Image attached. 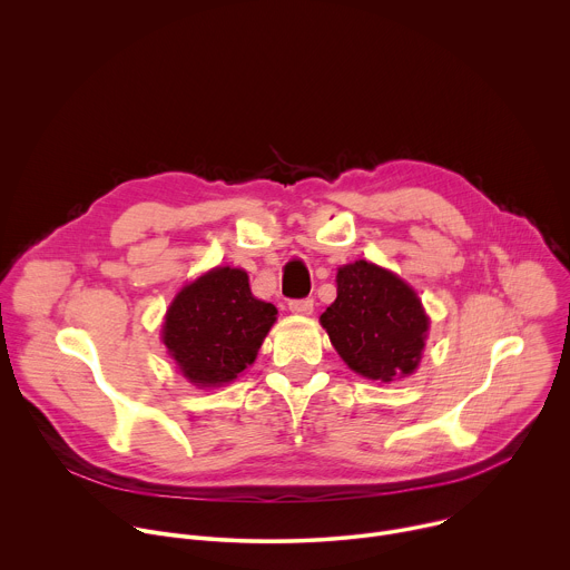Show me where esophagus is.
<instances>
[{"mask_svg":"<svg viewBox=\"0 0 570 570\" xmlns=\"http://www.w3.org/2000/svg\"><path fill=\"white\" fill-rule=\"evenodd\" d=\"M288 311L297 313V315H311L313 313V299L304 297V299H291L288 302Z\"/></svg>","mask_w":570,"mask_h":570,"instance_id":"esophagus-1","label":"esophagus"}]
</instances>
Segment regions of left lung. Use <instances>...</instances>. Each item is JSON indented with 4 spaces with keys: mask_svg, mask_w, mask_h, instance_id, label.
<instances>
[{
    "mask_svg": "<svg viewBox=\"0 0 570 570\" xmlns=\"http://www.w3.org/2000/svg\"><path fill=\"white\" fill-rule=\"evenodd\" d=\"M338 297L320 315L341 358L361 376H411L426 347L429 315L417 293L365 259L338 268Z\"/></svg>",
    "mask_w": 570,
    "mask_h": 570,
    "instance_id": "obj_1",
    "label": "left lung"
}]
</instances>
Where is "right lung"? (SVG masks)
<instances>
[{
    "label": "right lung",
    "mask_w": 570,
    "mask_h": 570,
    "mask_svg": "<svg viewBox=\"0 0 570 570\" xmlns=\"http://www.w3.org/2000/svg\"><path fill=\"white\" fill-rule=\"evenodd\" d=\"M275 320L277 308L253 295L246 271L218 266L176 295L161 341L185 379L216 387L255 363Z\"/></svg>",
    "instance_id": "right-lung-1"
}]
</instances>
